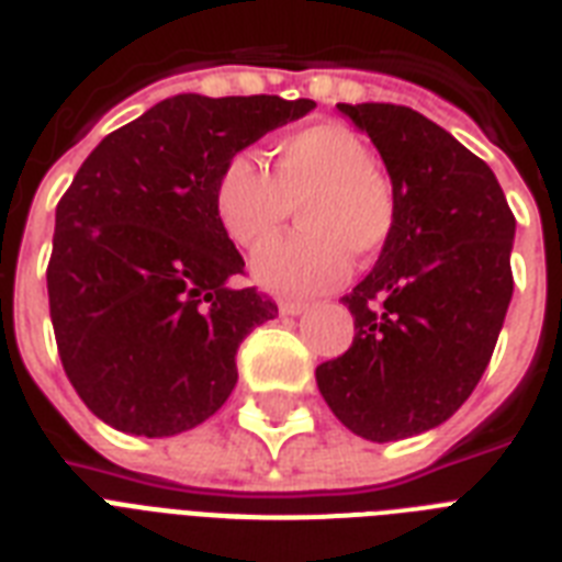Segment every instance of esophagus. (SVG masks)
<instances>
[{
  "instance_id": "obj_1",
  "label": "esophagus",
  "mask_w": 562,
  "mask_h": 562,
  "mask_svg": "<svg viewBox=\"0 0 562 562\" xmlns=\"http://www.w3.org/2000/svg\"><path fill=\"white\" fill-rule=\"evenodd\" d=\"M277 306H280V315L294 317V315H303V312L308 308V303H303V300H280Z\"/></svg>"
}]
</instances>
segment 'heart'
I'll use <instances>...</instances> for the list:
<instances>
[{
  "label": "heart",
  "instance_id": "obj_1",
  "mask_svg": "<svg viewBox=\"0 0 562 562\" xmlns=\"http://www.w3.org/2000/svg\"><path fill=\"white\" fill-rule=\"evenodd\" d=\"M373 154L338 122L300 127L273 143V175L250 151L233 154L215 180V212L227 236L259 250L301 201L297 233L254 259V277L280 294H317L350 271V254H379L393 229L391 183Z\"/></svg>",
  "mask_w": 562,
  "mask_h": 562
}]
</instances>
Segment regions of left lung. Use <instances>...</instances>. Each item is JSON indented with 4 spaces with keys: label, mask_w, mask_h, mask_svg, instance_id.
Returning a JSON list of instances; mask_svg holds the SVG:
<instances>
[{
    "label": "left lung",
    "mask_w": 562,
    "mask_h": 562,
    "mask_svg": "<svg viewBox=\"0 0 562 562\" xmlns=\"http://www.w3.org/2000/svg\"><path fill=\"white\" fill-rule=\"evenodd\" d=\"M379 148L393 229L344 297L356 338L315 370L352 435L387 443L440 426L487 370L505 324L516 218L490 166L400 104H338Z\"/></svg>",
    "instance_id": "1"
}]
</instances>
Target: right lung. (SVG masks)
Here are the masks:
<instances>
[{
  "label": "right lung",
  "instance_id": "1",
  "mask_svg": "<svg viewBox=\"0 0 562 562\" xmlns=\"http://www.w3.org/2000/svg\"><path fill=\"white\" fill-rule=\"evenodd\" d=\"M312 99L183 92L104 136L55 212L48 312L69 382L108 426L194 428L236 387L238 344L277 317L233 289L245 259L215 212L221 166Z\"/></svg>",
  "mask_w": 562,
  "mask_h": 562
}]
</instances>
